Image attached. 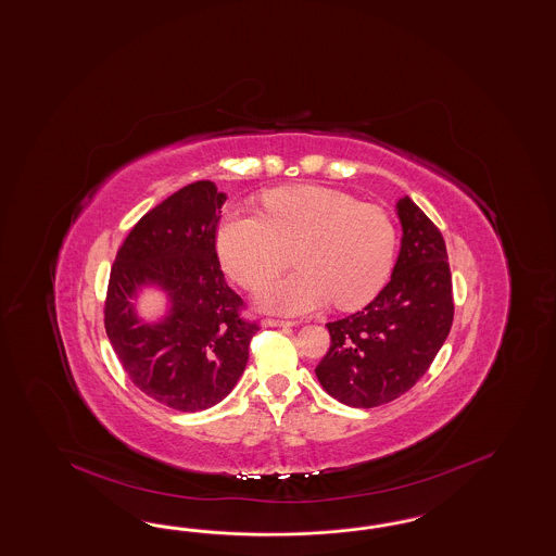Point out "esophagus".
<instances>
[{"label": "esophagus", "mask_w": 556, "mask_h": 556, "mask_svg": "<svg viewBox=\"0 0 556 556\" xmlns=\"http://www.w3.org/2000/svg\"><path fill=\"white\" fill-rule=\"evenodd\" d=\"M295 323H289V320H275V318H267V320H263V326H281V328H289V326H293Z\"/></svg>", "instance_id": "34e87169"}]
</instances>
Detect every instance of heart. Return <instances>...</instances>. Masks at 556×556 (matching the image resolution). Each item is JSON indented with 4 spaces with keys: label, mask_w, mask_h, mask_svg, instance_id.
<instances>
[{
    "label": "heart",
    "mask_w": 556,
    "mask_h": 556,
    "mask_svg": "<svg viewBox=\"0 0 556 556\" xmlns=\"http://www.w3.org/2000/svg\"><path fill=\"white\" fill-rule=\"evenodd\" d=\"M396 230L390 215L325 187H286L261 197V213L230 210L217 224L215 249L231 279L258 288L281 273L293 250L300 268L258 289L256 304L277 314H304L334 300L367 304L388 279Z\"/></svg>",
    "instance_id": "b5f03b06"
}]
</instances>
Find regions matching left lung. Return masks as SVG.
Instances as JSON below:
<instances>
[{"label": "left lung", "instance_id": "8db88e82", "mask_svg": "<svg viewBox=\"0 0 556 556\" xmlns=\"http://www.w3.org/2000/svg\"><path fill=\"white\" fill-rule=\"evenodd\" d=\"M396 215L403 240L388 286L362 312L326 325L330 349L316 367L326 392L355 408L390 403L419 382L454 320L441 231L406 194Z\"/></svg>", "mask_w": 556, "mask_h": 556}]
</instances>
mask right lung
Instances as JSON below:
<instances>
[{
  "label": "right lung",
  "instance_id": "obj_1",
  "mask_svg": "<svg viewBox=\"0 0 556 556\" xmlns=\"http://www.w3.org/2000/svg\"><path fill=\"white\" fill-rule=\"evenodd\" d=\"M226 199L211 180L174 192L137 222L111 268L104 328L116 357L143 394L182 413L230 394L258 330L240 316L215 252ZM146 288L167 298L155 319L138 314Z\"/></svg>",
  "mask_w": 556,
  "mask_h": 556
}]
</instances>
